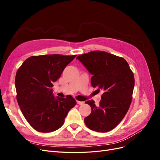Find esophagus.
<instances>
[{
    "instance_id": "1",
    "label": "esophagus",
    "mask_w": 160,
    "mask_h": 160,
    "mask_svg": "<svg viewBox=\"0 0 160 160\" xmlns=\"http://www.w3.org/2000/svg\"><path fill=\"white\" fill-rule=\"evenodd\" d=\"M77 103L78 105H83L84 103L83 101H77Z\"/></svg>"
}]
</instances>
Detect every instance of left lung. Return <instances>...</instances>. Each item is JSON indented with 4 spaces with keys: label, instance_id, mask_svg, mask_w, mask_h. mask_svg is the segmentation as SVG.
Here are the masks:
<instances>
[{
    "label": "left lung",
    "instance_id": "obj_1",
    "mask_svg": "<svg viewBox=\"0 0 160 160\" xmlns=\"http://www.w3.org/2000/svg\"><path fill=\"white\" fill-rule=\"evenodd\" d=\"M92 75L91 85L103 91L99 105L93 100L85 103L91 113L84 119L86 126L98 132L112 130L126 115L135 85L133 72L122 57L104 51H92L76 58Z\"/></svg>",
    "mask_w": 160,
    "mask_h": 160
}]
</instances>
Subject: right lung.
Here are the masks:
<instances>
[{
  "label": "right lung",
  "mask_w": 160,
  "mask_h": 160,
  "mask_svg": "<svg viewBox=\"0 0 160 160\" xmlns=\"http://www.w3.org/2000/svg\"><path fill=\"white\" fill-rule=\"evenodd\" d=\"M76 55L32 56L17 72V102L28 123L37 132L47 133L59 129L69 110L76 105L71 95L55 97L52 83Z\"/></svg>",
  "instance_id": "1"
}]
</instances>
